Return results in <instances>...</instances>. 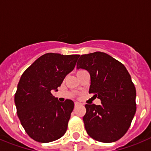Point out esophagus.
<instances>
[{"label": "esophagus", "mask_w": 151, "mask_h": 151, "mask_svg": "<svg viewBox=\"0 0 151 151\" xmlns=\"http://www.w3.org/2000/svg\"><path fill=\"white\" fill-rule=\"evenodd\" d=\"M82 104L79 102H75V106H81Z\"/></svg>", "instance_id": "esophagus-1"}]
</instances>
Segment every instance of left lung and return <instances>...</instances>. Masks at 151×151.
<instances>
[{
	"instance_id": "obj_1",
	"label": "left lung",
	"mask_w": 151,
	"mask_h": 151,
	"mask_svg": "<svg viewBox=\"0 0 151 151\" xmlns=\"http://www.w3.org/2000/svg\"><path fill=\"white\" fill-rule=\"evenodd\" d=\"M77 68L88 71L89 93L101 101V105L85 104L83 121L87 133L104 143L120 139L136 112V90L128 70L122 63L99 51L81 55Z\"/></svg>"
}]
</instances>
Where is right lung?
Masks as SVG:
<instances>
[{
  "label": "right lung",
  "mask_w": 151,
  "mask_h": 151,
  "mask_svg": "<svg viewBox=\"0 0 151 151\" xmlns=\"http://www.w3.org/2000/svg\"><path fill=\"white\" fill-rule=\"evenodd\" d=\"M78 57L47 53L22 73L14 101L22 127L35 141L51 142L66 133L74 103L71 100L59 102L51 91H57Z\"/></svg>",
  "instance_id": "obj_1"
}]
</instances>
